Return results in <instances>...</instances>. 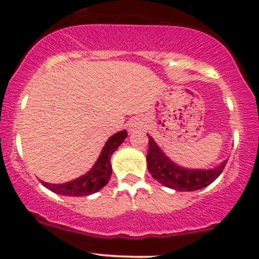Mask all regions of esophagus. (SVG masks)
Instances as JSON below:
<instances>
[{
  "mask_svg": "<svg viewBox=\"0 0 259 259\" xmlns=\"http://www.w3.org/2000/svg\"><path fill=\"white\" fill-rule=\"evenodd\" d=\"M143 125H144V122H143V120L140 119H135L134 121L130 124V130H137V129H140V127H143Z\"/></svg>",
  "mask_w": 259,
  "mask_h": 259,
  "instance_id": "obj_1",
  "label": "esophagus"
}]
</instances>
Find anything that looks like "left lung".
Returning a JSON list of instances; mask_svg holds the SVG:
<instances>
[{"label":"left lung","instance_id":"obj_1","mask_svg":"<svg viewBox=\"0 0 259 259\" xmlns=\"http://www.w3.org/2000/svg\"><path fill=\"white\" fill-rule=\"evenodd\" d=\"M149 149L146 154L148 169L151 177L165 187L179 192H192L202 189L218 178L226 166L227 160L219 166L208 170L185 169L169 160L163 151L155 144L153 138L149 137Z\"/></svg>","mask_w":259,"mask_h":259}]
</instances>
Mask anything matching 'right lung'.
Instances as JSON below:
<instances>
[{
	"mask_svg": "<svg viewBox=\"0 0 259 259\" xmlns=\"http://www.w3.org/2000/svg\"><path fill=\"white\" fill-rule=\"evenodd\" d=\"M127 137L126 130L116 133L110 139L106 142L99 156L98 161L93 166L90 171L80 178L72 180V182L65 183V184H49V183L41 182L44 187H46L51 192L61 195H70V197H86L93 193H96L101 188L108 184L111 177V165L110 158L113 153L119 148V145L124 142Z\"/></svg>",
	"mask_w": 259,
	"mask_h": 259,
	"instance_id": "1",
	"label": "right lung"
}]
</instances>
